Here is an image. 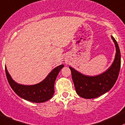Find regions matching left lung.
Listing matches in <instances>:
<instances>
[{"label":"left lung","instance_id":"obj_1","mask_svg":"<svg viewBox=\"0 0 125 125\" xmlns=\"http://www.w3.org/2000/svg\"><path fill=\"white\" fill-rule=\"evenodd\" d=\"M116 46V53L111 66L104 73L96 76H84L70 67L72 79L77 94L86 99L98 97L110 91L116 83L121 65V57L119 47L113 36Z\"/></svg>","mask_w":125,"mask_h":125}]
</instances>
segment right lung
I'll return each mask as SVG.
<instances>
[{
	"label": "right lung",
	"instance_id": "add662e5",
	"mask_svg": "<svg viewBox=\"0 0 125 125\" xmlns=\"http://www.w3.org/2000/svg\"><path fill=\"white\" fill-rule=\"evenodd\" d=\"M64 65L55 68L42 82L34 85H22L14 82L5 66V72L9 84L18 96L33 103H41L50 100L54 94V84L59 72Z\"/></svg>",
	"mask_w": 125,
	"mask_h": 125
}]
</instances>
